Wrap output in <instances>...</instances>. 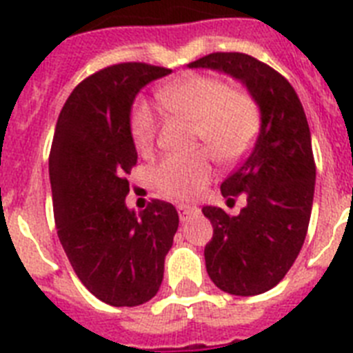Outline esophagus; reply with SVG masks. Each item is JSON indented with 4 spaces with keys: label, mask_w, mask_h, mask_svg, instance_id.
Masks as SVG:
<instances>
[{
    "label": "esophagus",
    "mask_w": 353,
    "mask_h": 353,
    "mask_svg": "<svg viewBox=\"0 0 353 353\" xmlns=\"http://www.w3.org/2000/svg\"><path fill=\"white\" fill-rule=\"evenodd\" d=\"M176 211H179V216L182 222H185L189 216H193V214H198V209L193 208V205H183V203H180V205H176Z\"/></svg>",
    "instance_id": "obj_1"
}]
</instances>
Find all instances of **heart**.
<instances>
[{"mask_svg":"<svg viewBox=\"0 0 353 353\" xmlns=\"http://www.w3.org/2000/svg\"><path fill=\"white\" fill-rule=\"evenodd\" d=\"M157 101L168 112L193 122L194 139L220 162H231L247 150L258 130V108L243 90L209 75H185L157 92ZM155 112L145 101L133 104L130 113L131 141L139 153H148L157 139ZM159 193L171 200H193L211 179V162L203 151L168 155L151 171Z\"/></svg>","mask_w":353,"mask_h":353,"instance_id":"obj_1","label":"heart"}]
</instances>
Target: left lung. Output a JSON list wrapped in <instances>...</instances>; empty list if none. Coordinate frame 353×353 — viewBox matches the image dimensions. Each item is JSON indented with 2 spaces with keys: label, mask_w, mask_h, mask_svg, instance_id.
<instances>
[{
  "label": "left lung",
  "mask_w": 353,
  "mask_h": 353,
  "mask_svg": "<svg viewBox=\"0 0 353 353\" xmlns=\"http://www.w3.org/2000/svg\"><path fill=\"white\" fill-rule=\"evenodd\" d=\"M189 66L240 79L260 106L254 148L220 185L227 202L245 194L247 205L238 216L202 209L212 225L203 256L209 278L223 292H267L290 270L310 222L316 162L307 115L292 84L252 55L214 52Z\"/></svg>",
  "instance_id": "obj_1"
}]
</instances>
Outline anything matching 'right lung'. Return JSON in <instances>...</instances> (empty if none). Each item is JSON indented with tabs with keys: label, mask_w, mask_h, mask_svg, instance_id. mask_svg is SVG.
<instances>
[{
	"label": "right lung",
	"mask_w": 353,
	"mask_h": 353,
	"mask_svg": "<svg viewBox=\"0 0 353 353\" xmlns=\"http://www.w3.org/2000/svg\"><path fill=\"white\" fill-rule=\"evenodd\" d=\"M168 74L145 63L99 70L70 93L55 124L48 165L57 236L81 283L112 307H137L159 292L179 229L170 202L155 198L139 214L124 202L137 165L131 104Z\"/></svg>",
	"instance_id": "right-lung-1"
}]
</instances>
